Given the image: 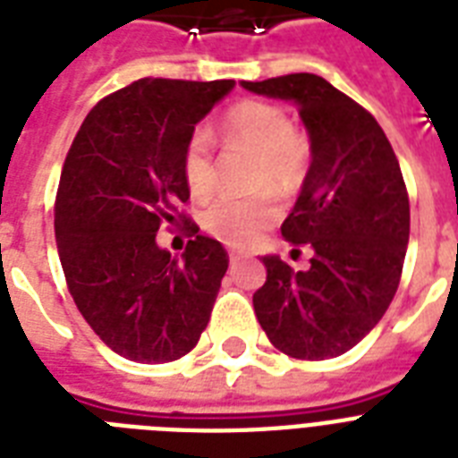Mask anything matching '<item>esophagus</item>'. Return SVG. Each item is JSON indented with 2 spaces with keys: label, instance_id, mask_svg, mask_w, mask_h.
<instances>
[{
  "label": "esophagus",
  "instance_id": "esophagus-1",
  "mask_svg": "<svg viewBox=\"0 0 458 458\" xmlns=\"http://www.w3.org/2000/svg\"><path fill=\"white\" fill-rule=\"evenodd\" d=\"M242 254H237V251H230V266H233V268H237V266L242 264Z\"/></svg>",
  "mask_w": 458,
  "mask_h": 458
}]
</instances>
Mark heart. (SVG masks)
<instances>
[{"label": "heart", "mask_w": 458, "mask_h": 458, "mask_svg": "<svg viewBox=\"0 0 458 458\" xmlns=\"http://www.w3.org/2000/svg\"><path fill=\"white\" fill-rule=\"evenodd\" d=\"M221 138L230 145L247 147L257 154V168L251 187H268L287 194L300 185L306 171L309 147L285 109L276 104L247 102L235 104L221 121ZM182 178L194 199H207L216 190V165L211 140L207 132H192L182 149ZM278 216V208L268 194L251 197H221L201 214L207 233L233 247H247L264 233Z\"/></svg>", "instance_id": "obj_1"}]
</instances>
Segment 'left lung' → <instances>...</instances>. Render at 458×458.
I'll return each instance as SVG.
<instances>
[{
	"label": "left lung",
	"mask_w": 458,
	"mask_h": 458,
	"mask_svg": "<svg viewBox=\"0 0 458 458\" xmlns=\"http://www.w3.org/2000/svg\"><path fill=\"white\" fill-rule=\"evenodd\" d=\"M254 95L297 106L311 142L283 237L313 250L309 271L264 257L254 313L268 340L294 359H333L359 344L397 293L409 244V194L383 128L326 78L293 73L242 81Z\"/></svg>",
	"instance_id": "1"
}]
</instances>
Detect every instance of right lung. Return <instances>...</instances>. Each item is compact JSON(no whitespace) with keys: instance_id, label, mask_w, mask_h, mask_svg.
I'll list each match as a JSON object with an SVG mask.
<instances>
[{"instance_id":"obj_1","label":"right lung","mask_w":458,"mask_h":458,"mask_svg":"<svg viewBox=\"0 0 458 458\" xmlns=\"http://www.w3.org/2000/svg\"><path fill=\"white\" fill-rule=\"evenodd\" d=\"M235 81L142 78L82 121L61 171L54 233L78 311L106 347L165 363L199 342L228 271L223 244L198 235L180 259L156 244L190 199L182 149Z\"/></svg>"}]
</instances>
